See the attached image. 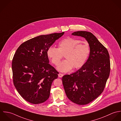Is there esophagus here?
Wrapping results in <instances>:
<instances>
[{"label":"esophagus","instance_id":"1","mask_svg":"<svg viewBox=\"0 0 121 121\" xmlns=\"http://www.w3.org/2000/svg\"><path fill=\"white\" fill-rule=\"evenodd\" d=\"M63 75H63L62 73H59L58 74V77H60V78H62L63 76Z\"/></svg>","mask_w":121,"mask_h":121}]
</instances>
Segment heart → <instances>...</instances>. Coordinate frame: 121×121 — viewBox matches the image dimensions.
Wrapping results in <instances>:
<instances>
[{
	"mask_svg": "<svg viewBox=\"0 0 121 121\" xmlns=\"http://www.w3.org/2000/svg\"><path fill=\"white\" fill-rule=\"evenodd\" d=\"M90 53L89 44L85 41L73 37H67L59 42L58 48L53 46L48 48L47 54L52 63L58 65L65 55L66 60L62 62L58 70L62 72H67L73 67H81L86 61Z\"/></svg>",
	"mask_w": 121,
	"mask_h": 121,
	"instance_id": "b5f03b06",
	"label": "heart"
}]
</instances>
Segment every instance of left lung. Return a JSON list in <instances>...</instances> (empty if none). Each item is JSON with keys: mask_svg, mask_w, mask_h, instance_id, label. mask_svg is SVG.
Returning a JSON list of instances; mask_svg holds the SVG:
<instances>
[{"mask_svg": "<svg viewBox=\"0 0 121 121\" xmlns=\"http://www.w3.org/2000/svg\"><path fill=\"white\" fill-rule=\"evenodd\" d=\"M72 35L84 37L90 47L89 57L75 73L62 78L68 98L80 105L93 101L103 91L110 71L109 55L106 48L91 33L77 31Z\"/></svg>", "mask_w": 121, "mask_h": 121, "instance_id": "obj_1", "label": "left lung"}]
</instances>
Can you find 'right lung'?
Listing matches in <instances>:
<instances>
[{"label": "right lung", "instance_id": "add662e5", "mask_svg": "<svg viewBox=\"0 0 121 121\" xmlns=\"http://www.w3.org/2000/svg\"><path fill=\"white\" fill-rule=\"evenodd\" d=\"M65 32L41 35L17 48L12 61L13 84L25 99L34 104L45 102L58 73L49 64L47 51Z\"/></svg>", "mask_w": 121, "mask_h": 121}]
</instances>
